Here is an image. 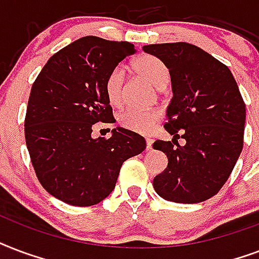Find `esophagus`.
<instances>
[{
  "label": "esophagus",
  "instance_id": "obj_1",
  "mask_svg": "<svg viewBox=\"0 0 259 259\" xmlns=\"http://www.w3.org/2000/svg\"><path fill=\"white\" fill-rule=\"evenodd\" d=\"M146 150L147 151L152 150V139H150V138H146Z\"/></svg>",
  "mask_w": 259,
  "mask_h": 259
}]
</instances>
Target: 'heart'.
Returning <instances> with one entry per match:
<instances>
[{"instance_id": "b5f03b06", "label": "heart", "mask_w": 259, "mask_h": 259, "mask_svg": "<svg viewBox=\"0 0 259 259\" xmlns=\"http://www.w3.org/2000/svg\"><path fill=\"white\" fill-rule=\"evenodd\" d=\"M132 67L140 77L151 82L152 85L162 89L165 88L166 82L169 79V70L159 58L150 55V54H142L134 59ZM124 70L121 67H115L112 70L105 81V94L108 101L113 107H120L124 101ZM161 119V112L157 109L152 111H139L128 108L121 112L117 117L119 124L125 130L138 134H147L154 128V125Z\"/></svg>"}]
</instances>
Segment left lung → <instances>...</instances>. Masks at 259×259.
Returning a JSON list of instances; mask_svg holds the SVG:
<instances>
[{
	"mask_svg": "<svg viewBox=\"0 0 259 259\" xmlns=\"http://www.w3.org/2000/svg\"><path fill=\"white\" fill-rule=\"evenodd\" d=\"M143 50L165 63L173 88L163 127L174 139L152 144L169 161L154 189L167 201H205L226 184L243 148L246 105L239 88L227 66L197 46L178 41Z\"/></svg>",
	"mask_w": 259,
	"mask_h": 259,
	"instance_id": "left-lung-1",
	"label": "left lung"
}]
</instances>
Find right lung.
I'll return each instance as SVG.
<instances>
[{
    "instance_id": "1",
    "label": "right lung",
    "mask_w": 259,
    "mask_h": 259,
    "mask_svg": "<svg viewBox=\"0 0 259 259\" xmlns=\"http://www.w3.org/2000/svg\"><path fill=\"white\" fill-rule=\"evenodd\" d=\"M134 44L85 36L54 54L33 82L24 121L36 177L58 200L98 204L115 189L124 161L146 148L136 132L117 127L92 138L93 125L115 123L105 81Z\"/></svg>"
}]
</instances>
